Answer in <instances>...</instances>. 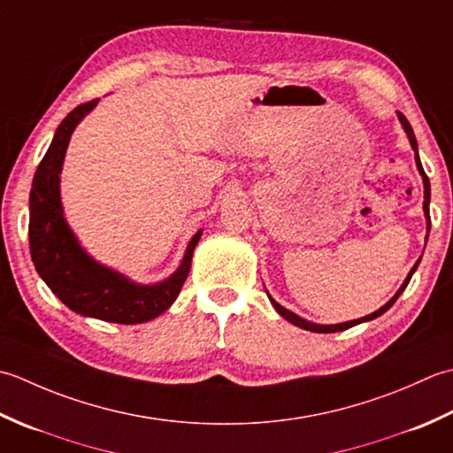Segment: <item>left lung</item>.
Masks as SVG:
<instances>
[{"label": "left lung", "instance_id": "8db88e82", "mask_svg": "<svg viewBox=\"0 0 453 453\" xmlns=\"http://www.w3.org/2000/svg\"><path fill=\"white\" fill-rule=\"evenodd\" d=\"M399 121H401V125H403V128H404V133H407V136H409V141H411V146H412V150H414V162H417V168H418V172H420V175H422V181H424V215H426V225H428V230H430V209H428V205H430V181H428V175L424 173V168H422V164H420V156H418V144H417V136H414V133H412V127H411V123L407 121V117H404L403 113H399ZM426 240H428V236H426ZM418 264H420V260L412 265V270L409 272V275H407V280L403 281V285L399 288V291H396L393 297H391V301H387L383 307L380 309V311H375V312H372V315H367V317H362V319H357V320H349V322H340V325H315V322H309V320H304V319H301V317H297L295 315V312H291L289 309H285V307H281V304L278 303V301H273L270 295H267V297H270V301H272V304H273V309L280 312V315L285 319V320H289L291 325H295V326H299V328H304V330H311V332H340V330H346V328H349V326H356V325H359V322H367V320H373V319H377V317H381L385 311H389L391 307H393V303L399 299V295L407 289V285H409V281H411V278H412V273L417 272V267H418Z\"/></svg>", "mask_w": 453, "mask_h": 453}]
</instances>
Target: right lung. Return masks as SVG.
<instances>
[{"instance_id": "add662e5", "label": "right lung", "mask_w": 453, "mask_h": 453, "mask_svg": "<svg viewBox=\"0 0 453 453\" xmlns=\"http://www.w3.org/2000/svg\"><path fill=\"white\" fill-rule=\"evenodd\" d=\"M96 105L97 99L88 101L64 117L35 172L29 197L31 257L44 283L73 312L117 325H141L160 317L178 299L203 230L191 238L175 273L154 285L134 283L86 254L64 219L60 170L73 128Z\"/></svg>"}]
</instances>
